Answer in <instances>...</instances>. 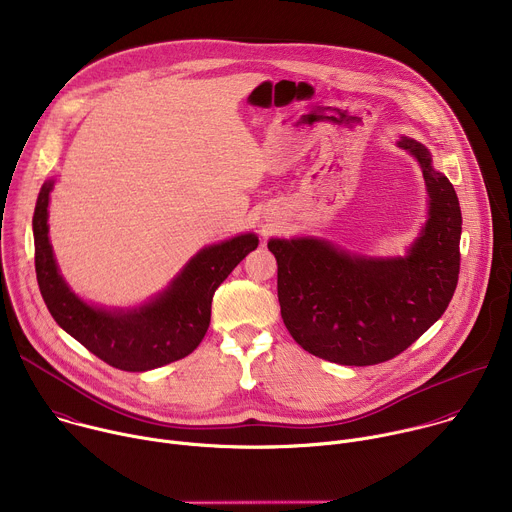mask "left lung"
Here are the masks:
<instances>
[{"label": "left lung", "mask_w": 512, "mask_h": 512, "mask_svg": "<svg viewBox=\"0 0 512 512\" xmlns=\"http://www.w3.org/2000/svg\"><path fill=\"white\" fill-rule=\"evenodd\" d=\"M429 194V218L407 257L364 259L328 241L271 239L281 318L304 350L369 367L407 350L446 312L460 273L462 212L452 182L425 145L403 137Z\"/></svg>", "instance_id": "obj_1"}]
</instances>
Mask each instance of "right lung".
<instances>
[{"label": "right lung", "instance_id": "1", "mask_svg": "<svg viewBox=\"0 0 512 512\" xmlns=\"http://www.w3.org/2000/svg\"><path fill=\"white\" fill-rule=\"evenodd\" d=\"M50 190L52 182H46L38 194L32 227L36 279L56 324L119 371H152L188 356L208 330L216 287L257 249L259 239L241 235L206 247L154 302L131 312H107L81 302L58 273L48 241Z\"/></svg>", "mask_w": 512, "mask_h": 512}]
</instances>
